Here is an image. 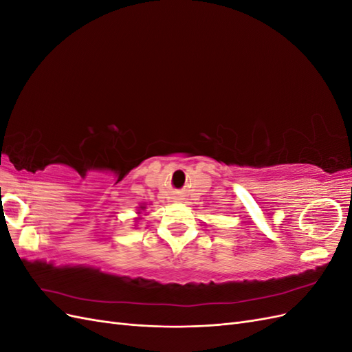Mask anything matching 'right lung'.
Wrapping results in <instances>:
<instances>
[{
  "label": "right lung",
  "instance_id": "right-lung-1",
  "mask_svg": "<svg viewBox=\"0 0 352 352\" xmlns=\"http://www.w3.org/2000/svg\"><path fill=\"white\" fill-rule=\"evenodd\" d=\"M141 208H145V207H141Z\"/></svg>",
  "mask_w": 352,
  "mask_h": 352
}]
</instances>
